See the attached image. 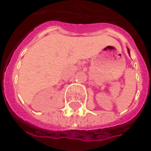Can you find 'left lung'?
<instances>
[{
	"mask_svg": "<svg viewBox=\"0 0 151 151\" xmlns=\"http://www.w3.org/2000/svg\"><path fill=\"white\" fill-rule=\"evenodd\" d=\"M127 52H128V53H129V55H130V52H129V49L127 48Z\"/></svg>",
	"mask_w": 151,
	"mask_h": 151,
	"instance_id": "8db88e82",
	"label": "left lung"
}]
</instances>
